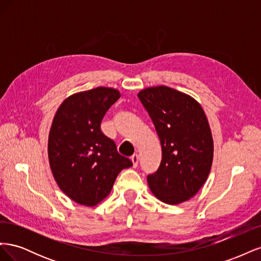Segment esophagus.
<instances>
[{
  "label": "esophagus",
  "mask_w": 261,
  "mask_h": 261,
  "mask_svg": "<svg viewBox=\"0 0 261 261\" xmlns=\"http://www.w3.org/2000/svg\"><path fill=\"white\" fill-rule=\"evenodd\" d=\"M132 161H133V165H134V168H136L137 165H138V160H139V155L137 154V153H135V154H133L132 155Z\"/></svg>",
  "instance_id": "esophagus-1"
}]
</instances>
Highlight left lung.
Returning <instances> with one entry per match:
<instances>
[{
  "instance_id": "left-lung-1",
  "label": "left lung",
  "mask_w": 261,
  "mask_h": 261,
  "mask_svg": "<svg viewBox=\"0 0 261 261\" xmlns=\"http://www.w3.org/2000/svg\"><path fill=\"white\" fill-rule=\"evenodd\" d=\"M138 98L162 147L160 167L147 177L150 191L165 203L187 201L198 193L211 169L213 139L207 116L193 97L167 86L149 87Z\"/></svg>"
}]
</instances>
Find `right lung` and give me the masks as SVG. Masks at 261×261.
I'll list each match as a JSON object with an SVG mask.
<instances>
[{"instance_id": "1", "label": "right lung", "mask_w": 261, "mask_h": 261, "mask_svg": "<svg viewBox=\"0 0 261 261\" xmlns=\"http://www.w3.org/2000/svg\"><path fill=\"white\" fill-rule=\"evenodd\" d=\"M120 97V91L109 87L77 92L63 101L54 115L48 140L52 174L61 191L83 206L103 200L118 173L133 165L100 128Z\"/></svg>"}]
</instances>
